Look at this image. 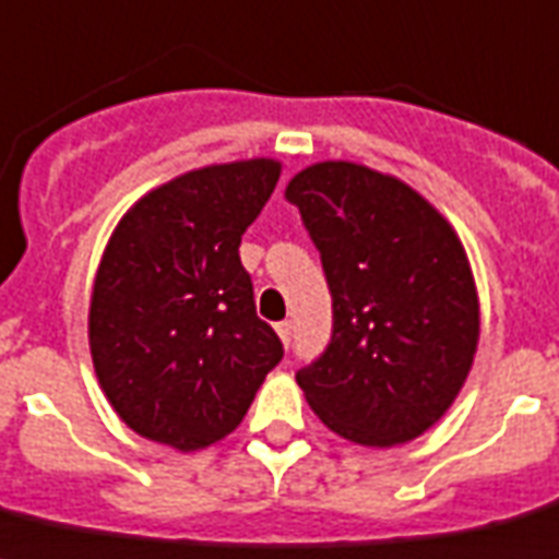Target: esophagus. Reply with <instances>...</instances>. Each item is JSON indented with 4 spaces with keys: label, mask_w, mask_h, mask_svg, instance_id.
<instances>
[{
    "label": "esophagus",
    "mask_w": 559,
    "mask_h": 559,
    "mask_svg": "<svg viewBox=\"0 0 559 559\" xmlns=\"http://www.w3.org/2000/svg\"><path fill=\"white\" fill-rule=\"evenodd\" d=\"M276 336L283 338V345L288 347L290 345V322H280V325H276Z\"/></svg>",
    "instance_id": "1"
}]
</instances>
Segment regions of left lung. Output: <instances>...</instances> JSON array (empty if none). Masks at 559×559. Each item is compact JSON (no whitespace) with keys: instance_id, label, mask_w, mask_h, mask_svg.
Returning <instances> with one entry per match:
<instances>
[{"instance_id":"left-lung-1","label":"left lung","mask_w":559,"mask_h":559,"mask_svg":"<svg viewBox=\"0 0 559 559\" xmlns=\"http://www.w3.org/2000/svg\"><path fill=\"white\" fill-rule=\"evenodd\" d=\"M322 254L328 350L297 373L305 402L359 447L424 436L452 407L480 338L469 257L450 221L395 175L319 160L285 186Z\"/></svg>"}]
</instances>
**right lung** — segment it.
Here are the masks:
<instances>
[{
	"label": "right lung",
	"mask_w": 559,
	"mask_h": 559,
	"mask_svg": "<svg viewBox=\"0 0 559 559\" xmlns=\"http://www.w3.org/2000/svg\"><path fill=\"white\" fill-rule=\"evenodd\" d=\"M280 171L274 157L183 171L109 234L90 294V356L107 402L141 438L178 452L223 441L283 359L240 262Z\"/></svg>",
	"instance_id": "add662e5"
}]
</instances>
